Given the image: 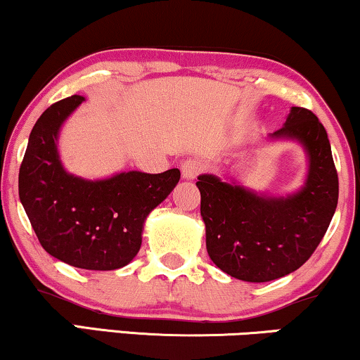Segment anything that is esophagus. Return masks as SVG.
I'll return each mask as SVG.
<instances>
[{"label": "esophagus", "mask_w": 360, "mask_h": 360, "mask_svg": "<svg viewBox=\"0 0 360 360\" xmlns=\"http://www.w3.org/2000/svg\"><path fill=\"white\" fill-rule=\"evenodd\" d=\"M180 170H181V176H184V179L193 180V179H197L198 173L203 170V165H202L200 160L187 158L184 163H181Z\"/></svg>", "instance_id": "1"}]
</instances>
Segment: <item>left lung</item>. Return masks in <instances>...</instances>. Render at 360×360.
Masks as SVG:
<instances>
[{"label": "left lung", "instance_id": "left-lung-1", "mask_svg": "<svg viewBox=\"0 0 360 360\" xmlns=\"http://www.w3.org/2000/svg\"><path fill=\"white\" fill-rule=\"evenodd\" d=\"M275 139H294L309 155L305 187L287 198L260 197L214 175L198 176L207 252L220 270L245 282H270L302 267L334 217L339 176L326 128L292 106Z\"/></svg>", "mask_w": 360, "mask_h": 360}]
</instances>
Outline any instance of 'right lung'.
Returning a JSON list of instances; mask_svg holds the SVG:
<instances>
[{
  "label": "right lung",
  "mask_w": 360,
  "mask_h": 360,
  "mask_svg": "<svg viewBox=\"0 0 360 360\" xmlns=\"http://www.w3.org/2000/svg\"><path fill=\"white\" fill-rule=\"evenodd\" d=\"M83 100L56 101L34 123L20 167V200L48 254L78 269L115 270L139 254L143 221L179 184L180 170L125 172L96 181L66 173L58 130Z\"/></svg>",
  "instance_id": "right-lung-1"
}]
</instances>
